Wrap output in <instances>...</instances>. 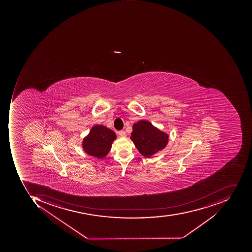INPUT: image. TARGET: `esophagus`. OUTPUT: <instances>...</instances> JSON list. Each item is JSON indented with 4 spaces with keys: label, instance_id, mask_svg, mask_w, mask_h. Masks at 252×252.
<instances>
[{
    "label": "esophagus",
    "instance_id": "esophagus-1",
    "mask_svg": "<svg viewBox=\"0 0 252 252\" xmlns=\"http://www.w3.org/2000/svg\"><path fill=\"white\" fill-rule=\"evenodd\" d=\"M118 134L121 138H125V137L126 136V132H124V131H123V130L120 131V132H118Z\"/></svg>",
    "mask_w": 252,
    "mask_h": 252
}]
</instances>
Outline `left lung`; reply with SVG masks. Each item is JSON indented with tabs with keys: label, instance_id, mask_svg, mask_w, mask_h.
Listing matches in <instances>:
<instances>
[{
	"label": "left lung",
	"instance_id": "1",
	"mask_svg": "<svg viewBox=\"0 0 252 252\" xmlns=\"http://www.w3.org/2000/svg\"><path fill=\"white\" fill-rule=\"evenodd\" d=\"M130 138L142 156L151 158L166 146L169 136L147 120H140L132 126Z\"/></svg>",
	"mask_w": 252,
	"mask_h": 252
}]
</instances>
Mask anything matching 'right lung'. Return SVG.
Wrapping results in <instances>:
<instances>
[{
    "label": "right lung",
    "mask_w": 252,
    "mask_h": 252,
    "mask_svg": "<svg viewBox=\"0 0 252 252\" xmlns=\"http://www.w3.org/2000/svg\"><path fill=\"white\" fill-rule=\"evenodd\" d=\"M116 138L117 135L112 130L102 125H95L83 138L82 148L88 155L102 159L110 152Z\"/></svg>",
    "instance_id": "1"
}]
</instances>
